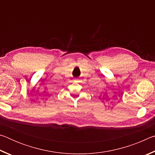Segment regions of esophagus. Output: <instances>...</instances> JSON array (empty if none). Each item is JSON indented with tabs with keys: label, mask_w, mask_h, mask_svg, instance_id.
Wrapping results in <instances>:
<instances>
[{
	"label": "esophagus",
	"mask_w": 155,
	"mask_h": 155,
	"mask_svg": "<svg viewBox=\"0 0 155 155\" xmlns=\"http://www.w3.org/2000/svg\"><path fill=\"white\" fill-rule=\"evenodd\" d=\"M78 78H75V79H74V81H75V82H77V81H78Z\"/></svg>",
	"instance_id": "obj_1"
}]
</instances>
